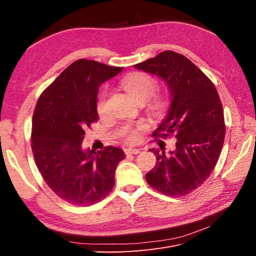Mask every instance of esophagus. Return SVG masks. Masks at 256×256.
Segmentation results:
<instances>
[{
	"label": "esophagus",
	"mask_w": 256,
	"mask_h": 256,
	"mask_svg": "<svg viewBox=\"0 0 256 256\" xmlns=\"http://www.w3.org/2000/svg\"><path fill=\"white\" fill-rule=\"evenodd\" d=\"M138 152H140V150L138 148H131V147H127V148H125L126 154H136Z\"/></svg>",
	"instance_id": "obj_1"
}]
</instances>
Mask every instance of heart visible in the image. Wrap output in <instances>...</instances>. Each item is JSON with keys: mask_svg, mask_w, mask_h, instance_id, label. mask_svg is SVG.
I'll return each mask as SVG.
<instances>
[{"mask_svg": "<svg viewBox=\"0 0 256 256\" xmlns=\"http://www.w3.org/2000/svg\"><path fill=\"white\" fill-rule=\"evenodd\" d=\"M122 88L125 90L128 94L136 99L138 102L150 100L158 88L157 80L152 76L150 74L146 72H134L130 74L120 80ZM106 98H108V92L104 90L102 94L99 95L98 102H97V112L99 114H104L106 112ZM168 106V99L164 96H159L154 100L150 108L154 114L160 115L164 113ZM143 128V125H136V126H127L125 129L126 140L130 143H134L138 140L140 136V131Z\"/></svg>", "mask_w": 256, "mask_h": 256, "instance_id": "1", "label": "heart"}]
</instances>
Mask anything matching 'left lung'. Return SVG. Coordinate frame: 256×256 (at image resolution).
<instances>
[{"label": "left lung", "instance_id": "8db88e82", "mask_svg": "<svg viewBox=\"0 0 256 256\" xmlns=\"http://www.w3.org/2000/svg\"><path fill=\"white\" fill-rule=\"evenodd\" d=\"M157 74L171 94V106L154 136H175V150L152 148L157 164L146 174L152 188L170 196H182L209 177L220 157L226 136L221 100L214 83L182 54L164 51L134 65Z\"/></svg>", "mask_w": 256, "mask_h": 256}]
</instances>
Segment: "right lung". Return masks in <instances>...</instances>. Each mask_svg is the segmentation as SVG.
I'll use <instances>...</instances> for the list:
<instances>
[{
	"label": "right lung",
	"mask_w": 256,
	"mask_h": 256,
	"mask_svg": "<svg viewBox=\"0 0 256 256\" xmlns=\"http://www.w3.org/2000/svg\"><path fill=\"white\" fill-rule=\"evenodd\" d=\"M122 70L96 60L74 62L38 99L32 120V150L44 180L56 194L88 206L112 191L125 154L118 147L83 150L85 129L98 120L99 86Z\"/></svg>",
	"instance_id": "right-lung-1"
}]
</instances>
